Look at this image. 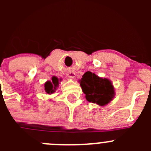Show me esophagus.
Listing matches in <instances>:
<instances>
[{
	"label": "esophagus",
	"instance_id": "34e87169",
	"mask_svg": "<svg viewBox=\"0 0 151 151\" xmlns=\"http://www.w3.org/2000/svg\"><path fill=\"white\" fill-rule=\"evenodd\" d=\"M67 76H68L69 78H74L76 76V73L74 72V71H70L69 73H68V74H67Z\"/></svg>",
	"mask_w": 151,
	"mask_h": 151
}]
</instances>
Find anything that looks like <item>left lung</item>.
I'll use <instances>...</instances> for the list:
<instances>
[{
	"label": "left lung",
	"mask_w": 151,
	"mask_h": 151,
	"mask_svg": "<svg viewBox=\"0 0 151 151\" xmlns=\"http://www.w3.org/2000/svg\"><path fill=\"white\" fill-rule=\"evenodd\" d=\"M79 82L85 99L89 102L104 106L115 97V88L107 78H101L94 73L87 71Z\"/></svg>",
	"instance_id": "obj_1"
}]
</instances>
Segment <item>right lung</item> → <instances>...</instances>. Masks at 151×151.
<instances>
[{"mask_svg": "<svg viewBox=\"0 0 151 151\" xmlns=\"http://www.w3.org/2000/svg\"><path fill=\"white\" fill-rule=\"evenodd\" d=\"M61 81V80H59L57 77L55 76H53L52 77L51 81H47L45 84V92L47 94H52L55 92V91L57 90V88L58 87L59 83Z\"/></svg>", "mask_w": 151, "mask_h": 151, "instance_id": "obj_1", "label": "right lung"}]
</instances>
